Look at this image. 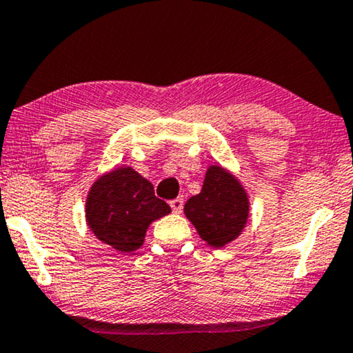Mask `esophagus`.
<instances>
[{
    "label": "esophagus",
    "mask_w": 353,
    "mask_h": 353,
    "mask_svg": "<svg viewBox=\"0 0 353 353\" xmlns=\"http://www.w3.org/2000/svg\"><path fill=\"white\" fill-rule=\"evenodd\" d=\"M169 205H171L174 213H182V208H184V199H182V197L174 199V200H171V202H169Z\"/></svg>",
    "instance_id": "1"
}]
</instances>
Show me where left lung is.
I'll list each match as a JSON object with an SVG mask.
<instances>
[{"mask_svg":"<svg viewBox=\"0 0 353 353\" xmlns=\"http://www.w3.org/2000/svg\"><path fill=\"white\" fill-rule=\"evenodd\" d=\"M184 213L205 243L223 248L238 238L246 226L249 197L230 171L210 166L202 190L187 200Z\"/></svg>","mask_w":353,"mask_h":353,"instance_id":"8db88e82","label":"left lung"}]
</instances>
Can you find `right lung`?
I'll return each mask as SVG.
<instances>
[{
    "label": "right lung",
    "instance_id": "right-lung-1",
    "mask_svg": "<svg viewBox=\"0 0 353 353\" xmlns=\"http://www.w3.org/2000/svg\"><path fill=\"white\" fill-rule=\"evenodd\" d=\"M169 213L171 207L156 197L153 184L128 166L101 176L86 199L88 226L119 252L137 251L151 223Z\"/></svg>",
    "mask_w": 353,
    "mask_h": 353
}]
</instances>
